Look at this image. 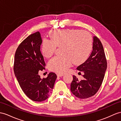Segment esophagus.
Returning <instances> with one entry per match:
<instances>
[{"label":"esophagus","mask_w":121,"mask_h":121,"mask_svg":"<svg viewBox=\"0 0 121 121\" xmlns=\"http://www.w3.org/2000/svg\"><path fill=\"white\" fill-rule=\"evenodd\" d=\"M57 75L58 77H61V76H63L64 75V74H63V73H57Z\"/></svg>","instance_id":"esophagus-1"}]
</instances>
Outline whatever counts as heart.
Here are the masks:
<instances>
[{
  "label": "heart",
  "mask_w": 121,
  "mask_h": 121,
  "mask_svg": "<svg viewBox=\"0 0 121 121\" xmlns=\"http://www.w3.org/2000/svg\"><path fill=\"white\" fill-rule=\"evenodd\" d=\"M51 39L43 40L42 51L46 57L54 53L57 47H63V56H56L48 63L49 69L64 73L73 63L79 65L87 60L92 51L93 39L87 31L74 29H58L50 34Z\"/></svg>",
  "instance_id": "1"
}]
</instances>
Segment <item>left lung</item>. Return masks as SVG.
Here are the masks:
<instances>
[{
    "label": "left lung",
    "instance_id": "left-lung-1",
    "mask_svg": "<svg viewBox=\"0 0 121 121\" xmlns=\"http://www.w3.org/2000/svg\"><path fill=\"white\" fill-rule=\"evenodd\" d=\"M107 63L102 43L94 36L93 51L85 63L77 67V70L84 73V79L81 81L73 75L70 90L79 99H87L98 92L102 84ZM81 73V72H80Z\"/></svg>",
    "mask_w": 121,
    "mask_h": 121
}]
</instances>
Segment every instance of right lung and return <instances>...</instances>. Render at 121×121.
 <instances>
[{
    "instance_id": "add662e5",
    "label": "right lung",
    "mask_w": 121,
    "mask_h": 121,
    "mask_svg": "<svg viewBox=\"0 0 121 121\" xmlns=\"http://www.w3.org/2000/svg\"><path fill=\"white\" fill-rule=\"evenodd\" d=\"M42 43L39 32L31 34L20 43L14 57V72L20 86L29 99L36 102L49 98L57 78L53 72L43 79L38 74L46 66L40 51Z\"/></svg>"
}]
</instances>
